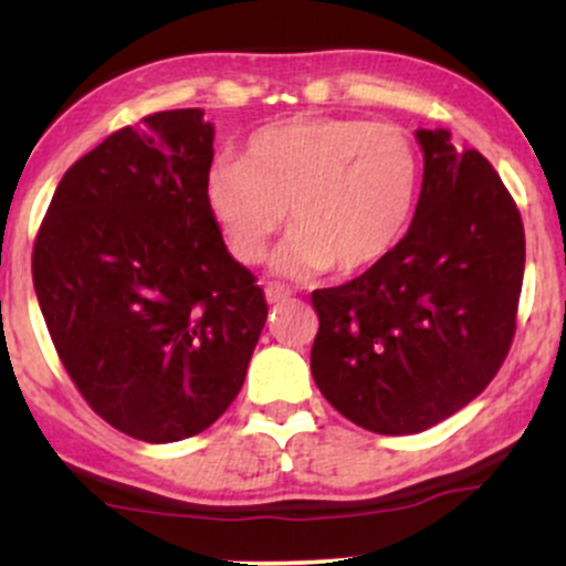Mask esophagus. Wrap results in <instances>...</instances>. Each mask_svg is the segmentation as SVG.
I'll use <instances>...</instances> for the list:
<instances>
[{
  "mask_svg": "<svg viewBox=\"0 0 566 566\" xmlns=\"http://www.w3.org/2000/svg\"><path fill=\"white\" fill-rule=\"evenodd\" d=\"M290 295H292V292L284 287V284H279V282L265 284V301H269V303H284Z\"/></svg>",
  "mask_w": 566,
  "mask_h": 566,
  "instance_id": "34e87169",
  "label": "esophagus"
}]
</instances>
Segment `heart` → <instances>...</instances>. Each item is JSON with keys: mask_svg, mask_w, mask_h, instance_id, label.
I'll use <instances>...</instances> for the list:
<instances>
[{"mask_svg": "<svg viewBox=\"0 0 566 566\" xmlns=\"http://www.w3.org/2000/svg\"><path fill=\"white\" fill-rule=\"evenodd\" d=\"M423 159L407 129L354 116H292L244 140L239 161L207 172L205 205L226 250L258 263L290 210L276 271L359 274L386 261L409 229Z\"/></svg>", "mask_w": 566, "mask_h": 566, "instance_id": "1", "label": "heart"}]
</instances>
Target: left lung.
<instances>
[{
  "label": "left lung",
  "mask_w": 566,
  "mask_h": 566,
  "mask_svg": "<svg viewBox=\"0 0 566 566\" xmlns=\"http://www.w3.org/2000/svg\"><path fill=\"white\" fill-rule=\"evenodd\" d=\"M426 170L391 255L314 290L311 373L350 423L401 437L441 423L490 386L516 335L524 226L495 167L418 129Z\"/></svg>",
  "instance_id": "left-lung-1"
}]
</instances>
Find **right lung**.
Returning a JSON list of instances; mask_svg holds the SVG:
<instances>
[{
	"label": "right lung",
	"mask_w": 566,
	"mask_h": 566,
	"mask_svg": "<svg viewBox=\"0 0 566 566\" xmlns=\"http://www.w3.org/2000/svg\"><path fill=\"white\" fill-rule=\"evenodd\" d=\"M212 138L199 108L116 129L63 175L31 255L69 378L108 426L151 444L229 409L269 316L207 212Z\"/></svg>",
	"instance_id": "1"
}]
</instances>
